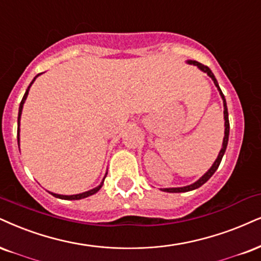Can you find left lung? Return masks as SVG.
Instances as JSON below:
<instances>
[{
	"label": "left lung",
	"instance_id": "left-lung-1",
	"mask_svg": "<svg viewBox=\"0 0 261 261\" xmlns=\"http://www.w3.org/2000/svg\"><path fill=\"white\" fill-rule=\"evenodd\" d=\"M189 64H194V65H196L198 67V69H201L202 71H204V72H207V75L211 77L212 80H213L214 81V85L217 86V88H218V91L220 92V95H221V98H223V101H224V118H225V137H224V140H223V147H221V150H220V152H219V155H218V159L215 160V162L213 163V166L211 167V169L208 170L207 173H205V174L202 176V178H199L197 181L196 182H194V184H191V185H189V186H184V188H172V189H163V191H166V192H188V191H191V190H195V189H198L199 186H202L204 184L205 181H207V180L211 178L212 175L214 174L215 173V170L218 169V167H219V165H220V162H221V159H223V156H224V153H225V150H226V146H227V141H229V133H230V122H229V112H227V106H226V100H225V96H224V94H223V92H221V89H220V87H219V85H218V81H217V79H215V76L213 75V72L211 71V69H209L208 66H205V65H203V64H201V63H198V62H196V60H189L188 62Z\"/></svg>",
	"mask_w": 261,
	"mask_h": 261
}]
</instances>
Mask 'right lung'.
<instances>
[{"instance_id":"1","label":"right lung","mask_w":261,"mask_h":261,"mask_svg":"<svg viewBox=\"0 0 261 261\" xmlns=\"http://www.w3.org/2000/svg\"><path fill=\"white\" fill-rule=\"evenodd\" d=\"M38 75H40V73H38ZM38 75H37V76H38ZM37 76H36V77H37ZM36 77H35V79L32 80V82L30 83V86L28 87L27 92H25V94H24V96H22V99H21V101H20V106H19V114H18V143H19V124H20V115H21V110H22V105H24L25 100H27V96H28V94H29V89H30L31 85H32V83H34L35 80H36ZM105 176H106V175H105ZM104 179H105V178H104ZM104 179H102V182H104ZM102 182H101L100 185L98 186V188H95V189H92V190H89V191L82 192V194H79V195L64 196V195H57V194H53V192H50V194H52V195L54 196V197L62 198V199H81V198H86V197H88V196H92V195H94L95 192H98L99 190H100V188H101Z\"/></svg>"}]
</instances>
